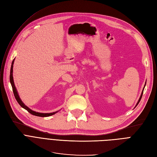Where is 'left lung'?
<instances>
[{
    "mask_svg": "<svg viewBox=\"0 0 157 157\" xmlns=\"http://www.w3.org/2000/svg\"><path fill=\"white\" fill-rule=\"evenodd\" d=\"M143 93H144V90H143V91H142V93H141V96H140V99H139L138 101H137V103L136 106H137V105H138V103H140V100H141V98H142V95H143Z\"/></svg>",
    "mask_w": 157,
    "mask_h": 157,
    "instance_id": "8db88e82",
    "label": "left lung"
}]
</instances>
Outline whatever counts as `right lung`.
I'll return each instance as SVG.
<instances>
[{
    "instance_id": "add662e5",
    "label": "right lung",
    "mask_w": 157,
    "mask_h": 157,
    "mask_svg": "<svg viewBox=\"0 0 157 157\" xmlns=\"http://www.w3.org/2000/svg\"><path fill=\"white\" fill-rule=\"evenodd\" d=\"M13 61H14V59L12 61V65H11V69H10V83H11V85H12V90H13V94H14V96H15V98L17 100V103L20 104V106L21 107H23V109H26V110L29 112V113H31V115H35V116H37V117H49V116H51V115H54L55 113H56V112H54V113H37V112H35V111H32L31 109H30L29 107H27L26 105H24V103H23L21 99L20 98V97H19L18 96V94L17 92V90L15 87V85H14V82H13Z\"/></svg>"
}]
</instances>
